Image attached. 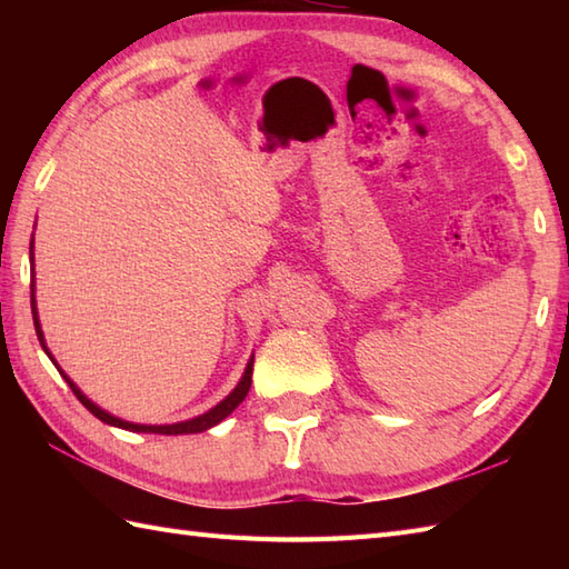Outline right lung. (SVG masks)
Wrapping results in <instances>:
<instances>
[{"label": "right lung", "instance_id": "right-lung-1", "mask_svg": "<svg viewBox=\"0 0 569 569\" xmlns=\"http://www.w3.org/2000/svg\"><path fill=\"white\" fill-rule=\"evenodd\" d=\"M29 251H31V266H33V239H31ZM33 293H36V286H33V281H31V316H33V328H36V335H39V342H41V347H43V352L48 355V359L53 361L56 369H58L60 373H63V379L68 381L72 393L78 396V401H80L84 408H88L94 418H100L102 422H107V426H114V428H122V430H131V432H153V435H192V432H202V430L214 428L217 422H222L241 401H244L247 393H249L251 371H253V355H251V359L247 361V369H244V373H241V379H239V383L234 386V391L229 393L227 398H222V401L217 403L214 408L204 410L202 416H196V418H190V420H180V422H171V426H141V422H129V420H122V418H117V416H112V413H107L104 408H100L98 403H92L90 398L78 389V383L72 381V379L68 377V373L58 367V361L53 359V355L48 352L46 340H43V330H41V320H39V308H36V296H33Z\"/></svg>", "mask_w": 569, "mask_h": 569}]
</instances>
